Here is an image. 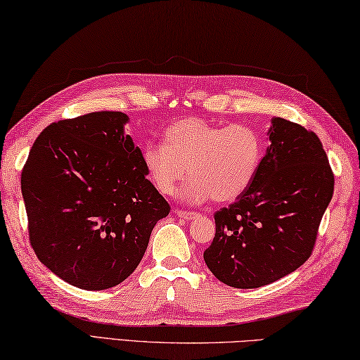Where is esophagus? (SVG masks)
<instances>
[{"mask_svg": "<svg viewBox=\"0 0 360 360\" xmlns=\"http://www.w3.org/2000/svg\"><path fill=\"white\" fill-rule=\"evenodd\" d=\"M174 214L178 215V217H182V219H186V220H192V219L197 217V212H188V211H182V209H176Z\"/></svg>", "mask_w": 360, "mask_h": 360, "instance_id": "esophagus-1", "label": "esophagus"}]
</instances>
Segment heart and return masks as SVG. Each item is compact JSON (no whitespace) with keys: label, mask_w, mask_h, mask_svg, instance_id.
Masks as SVG:
<instances>
[{"label":"heart","mask_w":360,"mask_h":360,"mask_svg":"<svg viewBox=\"0 0 360 360\" xmlns=\"http://www.w3.org/2000/svg\"><path fill=\"white\" fill-rule=\"evenodd\" d=\"M263 140L252 126H219L201 117H186L172 124L165 143H149L141 160L158 191L172 195L181 188V200L230 202L243 195L257 174Z\"/></svg>","instance_id":"heart-1"}]
</instances>
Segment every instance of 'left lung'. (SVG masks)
<instances>
[{
    "label": "left lung",
    "mask_w": 360,
    "mask_h": 360,
    "mask_svg": "<svg viewBox=\"0 0 360 360\" xmlns=\"http://www.w3.org/2000/svg\"><path fill=\"white\" fill-rule=\"evenodd\" d=\"M267 136L252 184L214 214L215 236L202 255L233 288H259L302 266L334 193L328 155L311 130L272 117Z\"/></svg>",
    "instance_id": "obj_1"
}]
</instances>
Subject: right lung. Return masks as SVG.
Listing matches in <instances>:
<instances>
[{
    "label": "right lung",
    "mask_w": 360,
    "mask_h": 360,
    "mask_svg": "<svg viewBox=\"0 0 360 360\" xmlns=\"http://www.w3.org/2000/svg\"><path fill=\"white\" fill-rule=\"evenodd\" d=\"M129 116L96 112L50 124L22 172L30 243L64 282L88 291L124 282L169 214L124 132Z\"/></svg>",
    "instance_id": "1"
}]
</instances>
